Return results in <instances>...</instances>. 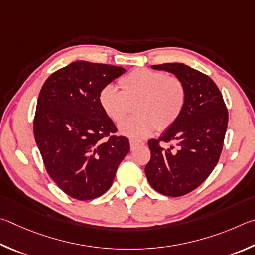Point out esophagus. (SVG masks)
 <instances>
[{
    "label": "esophagus",
    "mask_w": 255,
    "mask_h": 255,
    "mask_svg": "<svg viewBox=\"0 0 255 255\" xmlns=\"http://www.w3.org/2000/svg\"><path fill=\"white\" fill-rule=\"evenodd\" d=\"M130 145H131V149H134L136 146H140V145H144L143 142H139V141H135V140H131L130 141Z\"/></svg>",
    "instance_id": "obj_1"
}]
</instances>
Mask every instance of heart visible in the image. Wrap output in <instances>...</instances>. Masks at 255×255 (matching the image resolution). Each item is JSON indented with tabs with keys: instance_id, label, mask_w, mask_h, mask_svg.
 I'll return each instance as SVG.
<instances>
[{
	"instance_id": "b5f03b06",
	"label": "heart",
	"mask_w": 255,
	"mask_h": 255,
	"mask_svg": "<svg viewBox=\"0 0 255 255\" xmlns=\"http://www.w3.org/2000/svg\"><path fill=\"white\" fill-rule=\"evenodd\" d=\"M121 91L112 85L101 89L98 103L104 113L119 124L134 105L136 115L121 124L122 134L133 140L148 137L157 130L166 131L184 113L187 102L185 83L160 70L137 68L119 80Z\"/></svg>"
}]
</instances>
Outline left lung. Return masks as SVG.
Segmentation results:
<instances>
[{"mask_svg": "<svg viewBox=\"0 0 255 255\" xmlns=\"http://www.w3.org/2000/svg\"><path fill=\"white\" fill-rule=\"evenodd\" d=\"M151 67L175 74L187 88L184 113L158 140L148 142L151 158L145 166L154 190L180 197L202 185L217 164L229 112L220 89L207 75L179 62ZM161 143L171 145L162 147Z\"/></svg>", "mask_w": 255, "mask_h": 255, "instance_id": "left-lung-1", "label": "left lung"}]
</instances>
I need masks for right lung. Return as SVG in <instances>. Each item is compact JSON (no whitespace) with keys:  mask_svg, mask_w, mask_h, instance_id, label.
Returning a JSON list of instances; mask_svg holds the SVG:
<instances>
[{"mask_svg":"<svg viewBox=\"0 0 255 255\" xmlns=\"http://www.w3.org/2000/svg\"><path fill=\"white\" fill-rule=\"evenodd\" d=\"M123 73V67L79 60L52 73L40 91L34 139L48 175L75 199L109 190L130 151L98 103L101 89Z\"/></svg>","mask_w":255,"mask_h":255,"instance_id":"1","label":"right lung"}]
</instances>
